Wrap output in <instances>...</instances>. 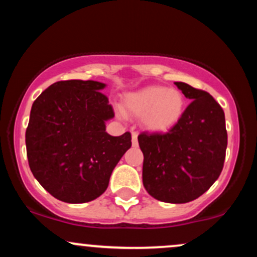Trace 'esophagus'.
I'll return each mask as SVG.
<instances>
[{"mask_svg":"<svg viewBox=\"0 0 257 257\" xmlns=\"http://www.w3.org/2000/svg\"><path fill=\"white\" fill-rule=\"evenodd\" d=\"M132 143L133 146H138V133H132Z\"/></svg>","mask_w":257,"mask_h":257,"instance_id":"34e87169","label":"esophagus"}]
</instances>
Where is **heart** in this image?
<instances>
[{
	"mask_svg": "<svg viewBox=\"0 0 257 257\" xmlns=\"http://www.w3.org/2000/svg\"><path fill=\"white\" fill-rule=\"evenodd\" d=\"M122 107L126 113L141 117V124L151 133H166L178 124L185 112L184 94L163 85H147L125 93Z\"/></svg>",
	"mask_w": 257,
	"mask_h": 257,
	"instance_id": "b5f03b06",
	"label": "heart"
}]
</instances>
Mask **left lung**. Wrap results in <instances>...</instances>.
<instances>
[{
  "instance_id": "left-lung-1",
  "label": "left lung",
  "mask_w": 257,
  "mask_h": 257,
  "mask_svg": "<svg viewBox=\"0 0 257 257\" xmlns=\"http://www.w3.org/2000/svg\"><path fill=\"white\" fill-rule=\"evenodd\" d=\"M175 84L193 100L181 119L166 134L143 133L138 140L147 192L161 202L181 204L202 196L220 176L227 132L225 112L210 94L184 82Z\"/></svg>"
}]
</instances>
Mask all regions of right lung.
<instances>
[{
    "label": "right lung",
    "instance_id": "right-lung-1",
    "mask_svg": "<svg viewBox=\"0 0 257 257\" xmlns=\"http://www.w3.org/2000/svg\"><path fill=\"white\" fill-rule=\"evenodd\" d=\"M96 81H60L35 100L25 134L29 166L41 186L65 203L105 192L114 167L132 146L131 133L112 137L114 117Z\"/></svg>",
    "mask_w": 257,
    "mask_h": 257
}]
</instances>
